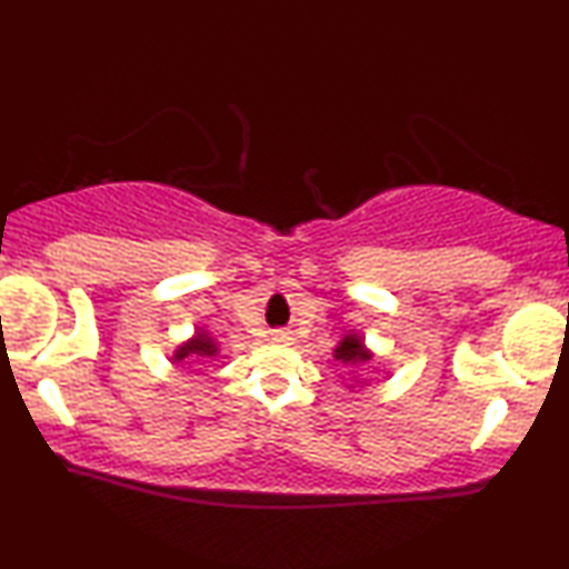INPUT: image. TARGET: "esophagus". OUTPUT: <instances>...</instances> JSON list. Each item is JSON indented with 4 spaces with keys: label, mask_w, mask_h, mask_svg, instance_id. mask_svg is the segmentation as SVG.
<instances>
[{
    "label": "esophagus",
    "mask_w": 569,
    "mask_h": 569,
    "mask_svg": "<svg viewBox=\"0 0 569 569\" xmlns=\"http://www.w3.org/2000/svg\"><path fill=\"white\" fill-rule=\"evenodd\" d=\"M271 339H274V341H290L292 337H290V331H282V329H279V331L271 333Z\"/></svg>",
    "instance_id": "1"
}]
</instances>
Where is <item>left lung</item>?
Instances as JSON below:
<instances>
[{
    "label": "left lung",
    "mask_w": 569,
    "mask_h": 569,
    "mask_svg": "<svg viewBox=\"0 0 569 569\" xmlns=\"http://www.w3.org/2000/svg\"><path fill=\"white\" fill-rule=\"evenodd\" d=\"M333 357H337L339 362H368L370 360V352L362 347V339L355 337V333H349V337L341 339V345L333 349Z\"/></svg>",
    "instance_id": "1"
}]
</instances>
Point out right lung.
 Masks as SVG:
<instances>
[{
    "label": "right lung",
    "mask_w": 569,
    "mask_h": 569,
    "mask_svg": "<svg viewBox=\"0 0 569 569\" xmlns=\"http://www.w3.org/2000/svg\"><path fill=\"white\" fill-rule=\"evenodd\" d=\"M191 355H199V357H214L217 355V345H214L212 339H209V333L197 331V337H193L191 341H186L183 347L176 349L173 360L181 362V360H186V357H191Z\"/></svg>",
    "instance_id": "add662e5"
}]
</instances>
